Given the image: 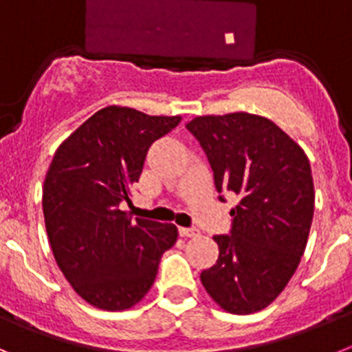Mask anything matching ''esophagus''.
<instances>
[{"label":"esophagus","mask_w":352,"mask_h":352,"mask_svg":"<svg viewBox=\"0 0 352 352\" xmlns=\"http://www.w3.org/2000/svg\"><path fill=\"white\" fill-rule=\"evenodd\" d=\"M179 233L180 236H184V239H192V236L199 235V230L198 228H180Z\"/></svg>","instance_id":"esophagus-1"}]
</instances>
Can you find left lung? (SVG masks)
I'll return each mask as SVG.
<instances>
[{
    "instance_id": "left-lung-1",
    "label": "left lung",
    "mask_w": 352,
    "mask_h": 352,
    "mask_svg": "<svg viewBox=\"0 0 352 352\" xmlns=\"http://www.w3.org/2000/svg\"><path fill=\"white\" fill-rule=\"evenodd\" d=\"M199 142L219 199L239 196L230 235H215L219 258L199 278L231 314H252L283 293L305 251L314 182L298 144L265 117L247 112L196 117L186 124Z\"/></svg>"
}]
</instances>
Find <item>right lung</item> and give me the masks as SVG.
Here are the masks:
<instances>
[{"instance_id":"obj_1","label":"right lung","mask_w":352,"mask_h":352,"mask_svg":"<svg viewBox=\"0 0 352 352\" xmlns=\"http://www.w3.org/2000/svg\"><path fill=\"white\" fill-rule=\"evenodd\" d=\"M180 117L107 107L54 154L43 182V217L58 267L91 305L124 310L144 298L160 259L177 242L173 224L131 219L121 210L148 147Z\"/></svg>"}]
</instances>
